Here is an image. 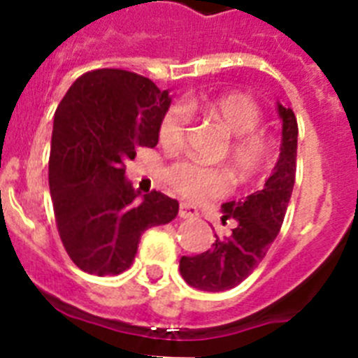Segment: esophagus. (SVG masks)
Masks as SVG:
<instances>
[{"instance_id": "1", "label": "esophagus", "mask_w": 358, "mask_h": 358, "mask_svg": "<svg viewBox=\"0 0 358 358\" xmlns=\"http://www.w3.org/2000/svg\"><path fill=\"white\" fill-rule=\"evenodd\" d=\"M197 215H199L197 208L188 204V202H182L181 206H179V217L181 218H194L197 217Z\"/></svg>"}]
</instances>
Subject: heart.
Returning <instances> with one entry per match:
<instances>
[{
    "mask_svg": "<svg viewBox=\"0 0 358 358\" xmlns=\"http://www.w3.org/2000/svg\"><path fill=\"white\" fill-rule=\"evenodd\" d=\"M188 110L211 120L229 136L227 156L240 176H255L267 161V140L255 131L260 123V107L248 94L227 93L218 96L186 100L185 107L173 106L159 123V141L164 148L176 150L185 143ZM169 182L179 194L194 201H204L226 194L229 173L224 169L206 166L195 159H182L169 170Z\"/></svg>",
    "mask_w": 358,
    "mask_h": 358,
    "instance_id": "b5f03b06",
    "label": "heart"
}]
</instances>
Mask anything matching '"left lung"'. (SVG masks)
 <instances>
[{
    "label": "left lung",
    "instance_id": "obj_1",
    "mask_svg": "<svg viewBox=\"0 0 358 358\" xmlns=\"http://www.w3.org/2000/svg\"><path fill=\"white\" fill-rule=\"evenodd\" d=\"M281 122L280 157L264 188L243 201L224 202L222 222L235 220L227 238L217 235L213 248L179 262L182 280L189 287L206 292H222L242 283L258 267L276 240L285 218L296 179L297 122L290 107L276 102Z\"/></svg>",
    "mask_w": 358,
    "mask_h": 358
}]
</instances>
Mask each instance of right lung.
<instances>
[{"mask_svg":"<svg viewBox=\"0 0 358 358\" xmlns=\"http://www.w3.org/2000/svg\"><path fill=\"white\" fill-rule=\"evenodd\" d=\"M169 90L123 69H96L73 82L53 118L50 195L73 264L94 276L129 268L148 227L177 217L179 202L159 192L140 197L125 161L156 147Z\"/></svg>","mask_w":358,"mask_h":358,"instance_id":"1","label":"right lung"}]
</instances>
